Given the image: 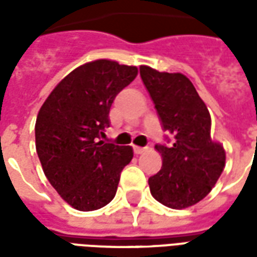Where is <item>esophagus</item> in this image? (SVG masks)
Segmentation results:
<instances>
[{
  "instance_id": "esophagus-1",
  "label": "esophagus",
  "mask_w": 257,
  "mask_h": 257,
  "mask_svg": "<svg viewBox=\"0 0 257 257\" xmlns=\"http://www.w3.org/2000/svg\"><path fill=\"white\" fill-rule=\"evenodd\" d=\"M146 150H147L146 147H138V146H135V147H134V151H135V154H136V156H139V154H143Z\"/></svg>"
}]
</instances>
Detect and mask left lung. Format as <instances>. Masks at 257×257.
Returning a JSON list of instances; mask_svg holds the SVG:
<instances>
[{"instance_id":"left-lung-1","label":"left lung","mask_w":257,"mask_h":257,"mask_svg":"<svg viewBox=\"0 0 257 257\" xmlns=\"http://www.w3.org/2000/svg\"><path fill=\"white\" fill-rule=\"evenodd\" d=\"M162 128L175 135L172 147L156 146L162 157L160 172L149 179L151 195L172 209L204 199L226 167V151L210 138V115L193 82L182 73L140 66Z\"/></svg>"}]
</instances>
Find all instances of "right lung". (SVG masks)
<instances>
[{"instance_id": "add662e5", "label": "right lung", "mask_w": 257, "mask_h": 257, "mask_svg": "<svg viewBox=\"0 0 257 257\" xmlns=\"http://www.w3.org/2000/svg\"><path fill=\"white\" fill-rule=\"evenodd\" d=\"M136 66L97 59L67 74L38 111L36 149L42 171L74 209L106 206L134 158L131 146L104 143L114 97L138 75Z\"/></svg>"}]
</instances>
